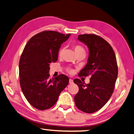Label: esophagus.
Listing matches in <instances>:
<instances>
[{
  "instance_id": "obj_1",
  "label": "esophagus",
  "mask_w": 134,
  "mask_h": 134,
  "mask_svg": "<svg viewBox=\"0 0 134 134\" xmlns=\"http://www.w3.org/2000/svg\"><path fill=\"white\" fill-rule=\"evenodd\" d=\"M73 82H74V81H73L72 79H69V83L72 84L73 83Z\"/></svg>"
}]
</instances>
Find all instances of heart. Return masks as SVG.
<instances>
[{
    "instance_id": "heart-1",
    "label": "heart",
    "mask_w": 134,
    "mask_h": 134,
    "mask_svg": "<svg viewBox=\"0 0 134 134\" xmlns=\"http://www.w3.org/2000/svg\"><path fill=\"white\" fill-rule=\"evenodd\" d=\"M73 48H74V49L76 55L80 54V53H85V49H84L83 47H82L81 45H80V44H74ZM63 51H64L63 48H61L60 49L59 51V56H61ZM67 71L70 73H72L73 72V70L70 69H68Z\"/></svg>"
}]
</instances>
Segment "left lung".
Masks as SVG:
<instances>
[{
  "label": "left lung",
  "mask_w": 134,
  "mask_h": 134,
  "mask_svg": "<svg viewBox=\"0 0 134 134\" xmlns=\"http://www.w3.org/2000/svg\"><path fill=\"white\" fill-rule=\"evenodd\" d=\"M78 39L89 49L88 62L78 75L91 78L89 84L74 80L79 87L74 100L78 109L92 113L102 108L113 94L118 73L116 58L111 45L98 35H79Z\"/></svg>",
  "instance_id": "obj_1"
}]
</instances>
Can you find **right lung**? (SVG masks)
I'll use <instances>...</instances> for the list:
<instances>
[{"instance_id": "right-lung-1", "label": "right lung", "mask_w": 134, "mask_h": 134, "mask_svg": "<svg viewBox=\"0 0 134 134\" xmlns=\"http://www.w3.org/2000/svg\"><path fill=\"white\" fill-rule=\"evenodd\" d=\"M53 31L35 35L28 41L19 63V83L29 103L37 109L52 107L69 84V78L63 74L49 79V65L58 60L61 44L70 37Z\"/></svg>"}]
</instances>
